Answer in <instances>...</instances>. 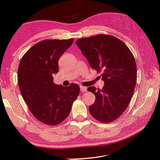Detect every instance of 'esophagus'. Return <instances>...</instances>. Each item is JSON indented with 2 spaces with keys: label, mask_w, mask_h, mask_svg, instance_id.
I'll list each match as a JSON object with an SVG mask.
<instances>
[{
  "label": "esophagus",
  "mask_w": 160,
  "mask_h": 160,
  "mask_svg": "<svg viewBox=\"0 0 160 160\" xmlns=\"http://www.w3.org/2000/svg\"><path fill=\"white\" fill-rule=\"evenodd\" d=\"M87 88L86 87H83V86H80V91L81 92H87Z\"/></svg>",
  "instance_id": "1"
}]
</instances>
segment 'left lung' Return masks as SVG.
<instances>
[{
  "label": "left lung",
  "instance_id": "obj_1",
  "mask_svg": "<svg viewBox=\"0 0 160 160\" xmlns=\"http://www.w3.org/2000/svg\"><path fill=\"white\" fill-rule=\"evenodd\" d=\"M91 67L102 72L104 87H89L95 95L89 107L93 118L101 122H111L122 114L129 106L137 79L136 61L124 43L115 36L98 34L75 42Z\"/></svg>",
  "mask_w": 160,
  "mask_h": 160
}]
</instances>
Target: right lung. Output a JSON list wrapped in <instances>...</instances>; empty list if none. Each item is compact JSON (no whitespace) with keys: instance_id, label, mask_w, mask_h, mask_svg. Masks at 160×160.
<instances>
[{"instance_id":"obj_1","label":"right lung","mask_w":160,"mask_h":160,"mask_svg":"<svg viewBox=\"0 0 160 160\" xmlns=\"http://www.w3.org/2000/svg\"><path fill=\"white\" fill-rule=\"evenodd\" d=\"M73 40H42L32 46L20 61V92L34 117L48 125H57L67 118L79 95L77 84L63 87L53 82V75L59 71L58 61Z\"/></svg>"}]
</instances>
